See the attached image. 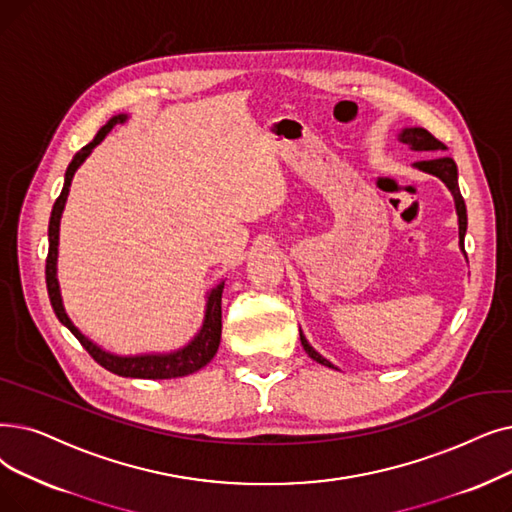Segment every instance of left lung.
<instances>
[{"label":"left lung","instance_id":"left-lung-1","mask_svg":"<svg viewBox=\"0 0 512 512\" xmlns=\"http://www.w3.org/2000/svg\"><path fill=\"white\" fill-rule=\"evenodd\" d=\"M397 140L402 144H408L410 150H416V152H427V154H435V157L431 159H425V161H418L414 163L412 167H416L418 171H425V173H431L435 177H439V180L448 186V190L452 192L454 196V205H456V215H458V244L460 249L464 253V234H466V205H464V198L460 194V188H458V167L454 163V159L450 157H441V152H446V144H441L435 136H431V133L427 129L422 127H404L402 131H399ZM439 153L440 157L437 158L436 154ZM466 255V253H464ZM299 337H301V345L305 349V353L309 355L311 360H316L318 364L322 366H328V368H335V364H330L324 355H320L314 347L309 345V341L305 339L303 330L299 328Z\"/></svg>","mask_w":512,"mask_h":512}]
</instances>
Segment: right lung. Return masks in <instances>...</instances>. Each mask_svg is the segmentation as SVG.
<instances>
[{
  "instance_id": "1",
  "label": "right lung",
  "mask_w": 512,
  "mask_h": 512,
  "mask_svg": "<svg viewBox=\"0 0 512 512\" xmlns=\"http://www.w3.org/2000/svg\"><path fill=\"white\" fill-rule=\"evenodd\" d=\"M129 119L127 113L110 117L108 123L96 133V138L83 146L71 161V165L66 167L64 173V186L60 196L56 198L52 215H50V228H48V240H50V251L46 259V282H48V295L50 303L54 307L56 318L69 328L77 341L85 347V351L92 355V358L110 370L113 374L119 376H131V379H152V381H161V379H177V376H188L196 370H201L207 366L213 355L219 349L221 341V293H224V284L226 280H221L217 286H213L207 293L205 301V318L201 328H198L196 335L182 345L180 349H171V351H152V353H136V355H119L100 347L94 343L90 337H85L83 332L73 324L69 318L62 303V293H60V282H58V244H60V219L62 211L66 205V198H69V190L73 184V177L77 169L85 163V159L90 157L94 148L108 136L110 129L119 123H125Z\"/></svg>"
}]
</instances>
